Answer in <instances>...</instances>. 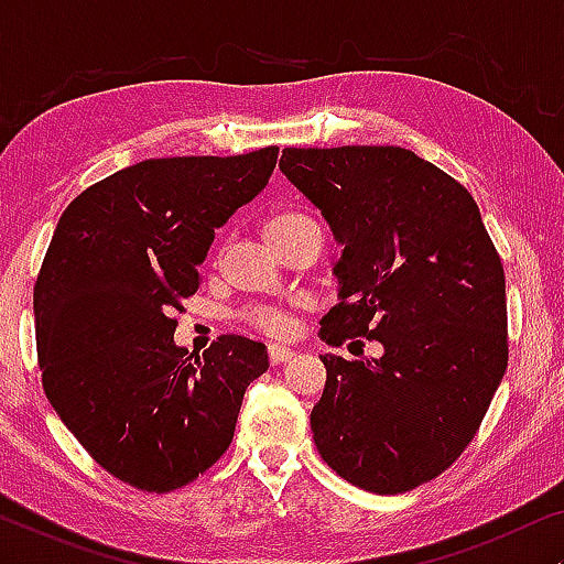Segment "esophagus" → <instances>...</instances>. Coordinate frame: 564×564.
Here are the masks:
<instances>
[{
  "mask_svg": "<svg viewBox=\"0 0 564 564\" xmlns=\"http://www.w3.org/2000/svg\"><path fill=\"white\" fill-rule=\"evenodd\" d=\"M292 351L290 346H276V344H272L269 346V361H272V365H284V361H290L292 359Z\"/></svg>",
  "mask_w": 564,
  "mask_h": 564,
  "instance_id": "obj_1",
  "label": "esophagus"
}]
</instances>
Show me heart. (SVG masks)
Here are the masks:
<instances>
[{"mask_svg":"<svg viewBox=\"0 0 564 564\" xmlns=\"http://www.w3.org/2000/svg\"><path fill=\"white\" fill-rule=\"evenodd\" d=\"M311 226H318L311 215L297 213V210H282L267 218V236L269 241L276 243L282 241V238H288L292 234H297V230L311 228ZM243 318L249 321L253 328L264 330L269 336H284L290 330L288 315H284L280 307H272V305H253L243 313Z\"/></svg>","mask_w":564,"mask_h":564,"instance_id":"1","label":"heart"}]
</instances>
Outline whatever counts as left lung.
I'll use <instances>...</instances> for the list:
<instances>
[{
	"label": "left lung",
	"mask_w": 564,
	"mask_h": 564,
	"mask_svg": "<svg viewBox=\"0 0 564 564\" xmlns=\"http://www.w3.org/2000/svg\"><path fill=\"white\" fill-rule=\"evenodd\" d=\"M280 169L344 243L321 338L382 344L380 359L321 357L315 446L361 490L419 488L467 449L506 375L496 246L473 195L400 145L284 149Z\"/></svg>",
	"instance_id": "left-lung-1"
}]
</instances>
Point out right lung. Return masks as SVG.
I'll return each mask as SVG.
<instances>
[{
    "label": "right lung",
    "mask_w": 564,
    "mask_h": 564,
    "mask_svg": "<svg viewBox=\"0 0 564 564\" xmlns=\"http://www.w3.org/2000/svg\"><path fill=\"white\" fill-rule=\"evenodd\" d=\"M276 145L241 156L145 159L66 207L33 288L45 398L118 480L169 492L234 442L267 346L228 334L203 359L174 344V311L238 207L274 172Z\"/></svg>",
    "instance_id": "1"
}]
</instances>
